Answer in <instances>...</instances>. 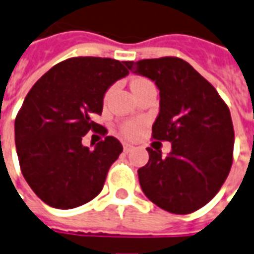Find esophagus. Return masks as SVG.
<instances>
[{"label": "esophagus", "mask_w": 254, "mask_h": 254, "mask_svg": "<svg viewBox=\"0 0 254 254\" xmlns=\"http://www.w3.org/2000/svg\"><path fill=\"white\" fill-rule=\"evenodd\" d=\"M123 150H125V152H129L132 150V146H131V144H125V146H123Z\"/></svg>", "instance_id": "1"}]
</instances>
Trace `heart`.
Listing matches in <instances>:
<instances>
[{"label":"heart","instance_id":"b5f03b06","mask_svg":"<svg viewBox=\"0 0 254 254\" xmlns=\"http://www.w3.org/2000/svg\"><path fill=\"white\" fill-rule=\"evenodd\" d=\"M146 83H150V81L146 79H142V77L134 79L131 81V89L134 91V89H136L138 87H140V85H143V84ZM140 126H142L140 122H127V123H125V125L122 126L120 132H122V135H123L125 138L134 139L138 136L139 131H140Z\"/></svg>","mask_w":254,"mask_h":254}]
</instances>
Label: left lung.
<instances>
[{"label": "left lung", "mask_w": 254, "mask_h": 254, "mask_svg": "<svg viewBox=\"0 0 254 254\" xmlns=\"http://www.w3.org/2000/svg\"><path fill=\"white\" fill-rule=\"evenodd\" d=\"M128 69L155 81L161 100L152 139L171 142L167 156L147 148V165L138 170L140 188L163 210L190 214L220 191L233 163L229 107L214 87L179 57L129 62Z\"/></svg>", "instance_id": "1"}]
</instances>
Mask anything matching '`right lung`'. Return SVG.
<instances>
[{"mask_svg": "<svg viewBox=\"0 0 254 254\" xmlns=\"http://www.w3.org/2000/svg\"><path fill=\"white\" fill-rule=\"evenodd\" d=\"M128 63L108 57H70L40 77L14 122L21 173L34 194L56 209L81 206L102 191L123 151L114 136L89 150L87 132L107 134L91 116L102 114L104 93L128 75Z\"/></svg>", "mask_w": 254, "mask_h": 254, "instance_id": "obj_1", "label": "right lung"}]
</instances>
